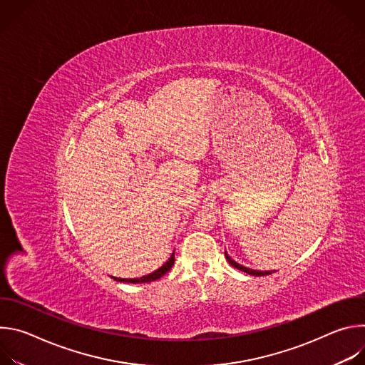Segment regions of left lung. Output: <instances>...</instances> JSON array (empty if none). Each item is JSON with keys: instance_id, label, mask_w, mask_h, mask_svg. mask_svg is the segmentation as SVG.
Here are the masks:
<instances>
[{"instance_id": "obj_1", "label": "left lung", "mask_w": 365, "mask_h": 365, "mask_svg": "<svg viewBox=\"0 0 365 365\" xmlns=\"http://www.w3.org/2000/svg\"><path fill=\"white\" fill-rule=\"evenodd\" d=\"M225 258H227V262H228L234 269H238V270H241V272H244V273H247V274H251V276H267V274H272V273H273V272H259V270H252V269L244 267L242 264L234 262V259L228 255L227 251H225Z\"/></svg>"}]
</instances>
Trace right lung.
Segmentation results:
<instances>
[{"label":"right lung","mask_w":365,"mask_h":365,"mask_svg":"<svg viewBox=\"0 0 365 365\" xmlns=\"http://www.w3.org/2000/svg\"><path fill=\"white\" fill-rule=\"evenodd\" d=\"M173 264H175V252L170 255V258L168 259V262H166L160 269H158V270L150 273V274H147V276H143V277H140V279H120V277H113V279L117 280V282L134 283V284H135V283H150V282H154V280L160 279L162 276H165V274L172 269Z\"/></svg>","instance_id":"obj_1"}]
</instances>
